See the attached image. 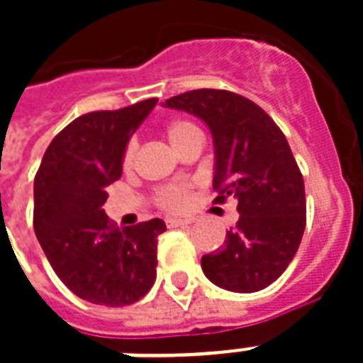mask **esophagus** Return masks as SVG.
I'll use <instances>...</instances> for the list:
<instances>
[{"label": "esophagus", "mask_w": 363, "mask_h": 363, "mask_svg": "<svg viewBox=\"0 0 363 363\" xmlns=\"http://www.w3.org/2000/svg\"><path fill=\"white\" fill-rule=\"evenodd\" d=\"M165 224H167V228H182V226H188L190 220H184V218H167Z\"/></svg>", "instance_id": "34e87169"}]
</instances>
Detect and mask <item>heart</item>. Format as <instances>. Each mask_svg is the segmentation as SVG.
Masks as SVG:
<instances>
[{
  "label": "heart",
  "mask_w": 363,
  "mask_h": 363,
  "mask_svg": "<svg viewBox=\"0 0 363 363\" xmlns=\"http://www.w3.org/2000/svg\"><path fill=\"white\" fill-rule=\"evenodd\" d=\"M194 135H199V130L192 122L188 121H173L165 125V137L167 141L171 143V147L179 150V148L184 145V143ZM135 141L128 143V147L124 150V167H131L133 164V158H135ZM188 199V186L186 184H169V186H164L158 192V203L167 211H179L186 205Z\"/></svg>",
  "instance_id": "b5f03b06"
}]
</instances>
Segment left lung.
Wrapping results in <instances>:
<instances>
[{
  "label": "left lung",
  "mask_w": 363,
  "mask_h": 363,
  "mask_svg": "<svg viewBox=\"0 0 363 363\" xmlns=\"http://www.w3.org/2000/svg\"><path fill=\"white\" fill-rule=\"evenodd\" d=\"M164 107L207 124L215 201L238 199L239 220L224 247L201 258L205 277L230 292L264 290L292 262L305 230L303 177L286 137L262 107L228 90H192L165 99Z\"/></svg>",
  "instance_id": "left-lung-1"
}]
</instances>
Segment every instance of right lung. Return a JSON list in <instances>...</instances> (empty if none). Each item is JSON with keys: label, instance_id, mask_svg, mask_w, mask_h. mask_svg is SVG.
<instances>
[{"label": "right lung", "instance_id": "right-lung-1", "mask_svg": "<svg viewBox=\"0 0 363 363\" xmlns=\"http://www.w3.org/2000/svg\"><path fill=\"white\" fill-rule=\"evenodd\" d=\"M158 99L88 113L48 145L33 181V230L60 281L90 303H135L156 281L164 220L116 228L104 203L133 131Z\"/></svg>", "mask_w": 363, "mask_h": 363}]
</instances>
